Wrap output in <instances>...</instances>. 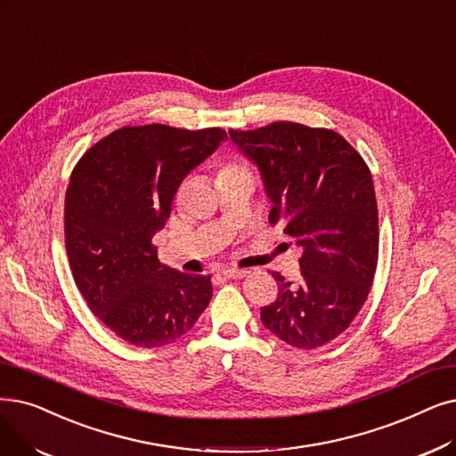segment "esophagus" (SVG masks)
<instances>
[{"label":"esophagus","mask_w":456,"mask_h":456,"mask_svg":"<svg viewBox=\"0 0 456 456\" xmlns=\"http://www.w3.org/2000/svg\"><path fill=\"white\" fill-rule=\"evenodd\" d=\"M249 272L248 270H240V268H224L222 275H225L227 280H242Z\"/></svg>","instance_id":"1"}]
</instances>
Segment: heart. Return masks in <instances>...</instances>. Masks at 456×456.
Returning <instances> with one entry per match:
<instances>
[{
    "instance_id": "obj_1",
    "label": "heart",
    "mask_w": 456,
    "mask_h": 456,
    "mask_svg": "<svg viewBox=\"0 0 456 456\" xmlns=\"http://www.w3.org/2000/svg\"><path fill=\"white\" fill-rule=\"evenodd\" d=\"M239 169H246V167L240 166V164H227V166L222 167L220 173H225V171H239Z\"/></svg>"
}]
</instances>
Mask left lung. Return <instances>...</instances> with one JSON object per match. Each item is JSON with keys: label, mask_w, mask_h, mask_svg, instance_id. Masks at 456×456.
<instances>
[{"label": "left lung", "mask_w": 456, "mask_h": 456, "mask_svg": "<svg viewBox=\"0 0 456 456\" xmlns=\"http://www.w3.org/2000/svg\"><path fill=\"white\" fill-rule=\"evenodd\" d=\"M229 135L263 175L273 205L270 224H283L304 249L300 283L272 273L280 292L261 307V321L294 348H319L350 326L374 280L379 207L370 171L328 128L277 121Z\"/></svg>", "instance_id": "8db88e82"}]
</instances>
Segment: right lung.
Wrapping results in <instances>:
<instances>
[{
    "instance_id": "1",
    "label": "right lung",
    "mask_w": 456,
    "mask_h": 456,
    "mask_svg": "<svg viewBox=\"0 0 456 456\" xmlns=\"http://www.w3.org/2000/svg\"><path fill=\"white\" fill-rule=\"evenodd\" d=\"M227 140L222 128L123 126L76 164L65 195V244L77 290L123 341L156 348L181 339L212 298L210 275L158 261L184 176Z\"/></svg>"
}]
</instances>
